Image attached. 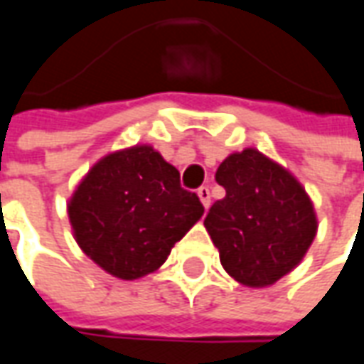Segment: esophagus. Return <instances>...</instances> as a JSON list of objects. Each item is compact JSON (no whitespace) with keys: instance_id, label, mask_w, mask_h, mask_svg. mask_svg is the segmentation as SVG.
Returning a JSON list of instances; mask_svg holds the SVG:
<instances>
[{"instance_id":"1","label":"esophagus","mask_w":364,"mask_h":364,"mask_svg":"<svg viewBox=\"0 0 364 364\" xmlns=\"http://www.w3.org/2000/svg\"><path fill=\"white\" fill-rule=\"evenodd\" d=\"M197 195H199L203 207L205 208L210 207V191H208V187H205V185H203V187H199V189H197Z\"/></svg>"}]
</instances>
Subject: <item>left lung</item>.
I'll use <instances>...</instances> for the list:
<instances>
[{"label": "left lung", "instance_id": "obj_1", "mask_svg": "<svg viewBox=\"0 0 364 364\" xmlns=\"http://www.w3.org/2000/svg\"><path fill=\"white\" fill-rule=\"evenodd\" d=\"M226 191L205 228L228 276L266 288L296 268L314 242L317 217L301 183L254 147L226 157L215 175Z\"/></svg>", "mask_w": 364, "mask_h": 364}]
</instances>
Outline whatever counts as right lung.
<instances>
[{
  "label": "right lung",
  "mask_w": 364,
  "mask_h": 364,
  "mask_svg": "<svg viewBox=\"0 0 364 364\" xmlns=\"http://www.w3.org/2000/svg\"><path fill=\"white\" fill-rule=\"evenodd\" d=\"M67 208L80 250L120 279L156 272L205 213L199 197L181 187L179 171L151 146L104 156Z\"/></svg>",
  "instance_id": "right-lung-1"
}]
</instances>
